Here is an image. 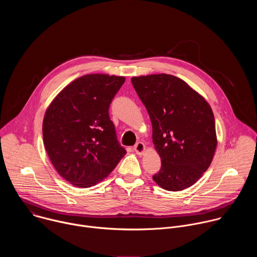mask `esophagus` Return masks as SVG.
I'll return each mask as SVG.
<instances>
[{"instance_id":"esophagus-1","label":"esophagus","mask_w":257,"mask_h":257,"mask_svg":"<svg viewBox=\"0 0 257 257\" xmlns=\"http://www.w3.org/2000/svg\"><path fill=\"white\" fill-rule=\"evenodd\" d=\"M134 151L138 156H142L145 152V145L142 142H138L136 143V145L134 146Z\"/></svg>"}]
</instances>
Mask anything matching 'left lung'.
I'll list each match as a JSON object with an SVG mask.
<instances>
[{"instance_id":"left-lung-1","label":"left lung","mask_w":257,"mask_h":257,"mask_svg":"<svg viewBox=\"0 0 257 257\" xmlns=\"http://www.w3.org/2000/svg\"><path fill=\"white\" fill-rule=\"evenodd\" d=\"M131 82L149 112L162 161L154 181L168 191L192 186L210 166L216 149L210 105L184 80L165 73L132 77Z\"/></svg>"}]
</instances>
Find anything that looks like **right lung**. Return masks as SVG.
I'll return each instance as SVG.
<instances>
[{
  "instance_id": "1",
  "label": "right lung",
  "mask_w": 257,
  "mask_h": 257,
  "mask_svg": "<svg viewBox=\"0 0 257 257\" xmlns=\"http://www.w3.org/2000/svg\"><path fill=\"white\" fill-rule=\"evenodd\" d=\"M124 82V76H81L62 89L47 108L45 148L56 171L72 185H96L126 155L108 116L109 103Z\"/></svg>"
}]
</instances>
